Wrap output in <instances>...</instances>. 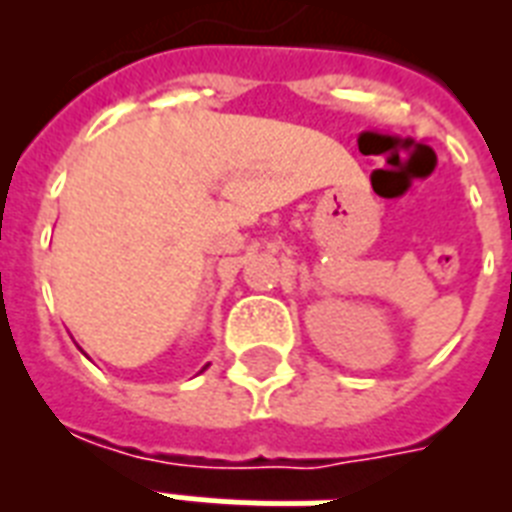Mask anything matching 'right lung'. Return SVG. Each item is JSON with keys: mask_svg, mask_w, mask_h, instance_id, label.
<instances>
[{"mask_svg": "<svg viewBox=\"0 0 512 512\" xmlns=\"http://www.w3.org/2000/svg\"><path fill=\"white\" fill-rule=\"evenodd\" d=\"M204 369H207V366H204Z\"/></svg>", "mask_w": 512, "mask_h": 512, "instance_id": "1", "label": "right lung"}]
</instances>
